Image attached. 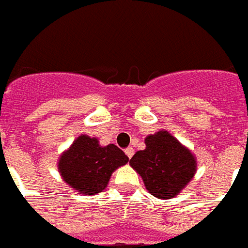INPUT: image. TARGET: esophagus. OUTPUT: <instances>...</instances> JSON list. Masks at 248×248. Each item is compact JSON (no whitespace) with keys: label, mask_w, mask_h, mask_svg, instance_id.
<instances>
[{"label":"esophagus","mask_w":248,"mask_h":248,"mask_svg":"<svg viewBox=\"0 0 248 248\" xmlns=\"http://www.w3.org/2000/svg\"><path fill=\"white\" fill-rule=\"evenodd\" d=\"M134 149H132V148H127V149H126V150H124V154H126V155H127L128 156V158H132V155H134Z\"/></svg>","instance_id":"1"}]
</instances>
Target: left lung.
Wrapping results in <instances>:
<instances>
[{"label":"left lung","mask_w":248,"mask_h":248,"mask_svg":"<svg viewBox=\"0 0 248 248\" xmlns=\"http://www.w3.org/2000/svg\"><path fill=\"white\" fill-rule=\"evenodd\" d=\"M145 145L131 158L130 166L140 174L149 194L163 200L176 197L194 178L196 156L167 130L148 135Z\"/></svg>","instance_id":"1"}]
</instances>
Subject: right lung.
<instances>
[{
	"label": "right lung",
	"instance_id": "add662e5",
	"mask_svg": "<svg viewBox=\"0 0 248 248\" xmlns=\"http://www.w3.org/2000/svg\"><path fill=\"white\" fill-rule=\"evenodd\" d=\"M128 156L114 144L102 146L96 138L80 135L58 158L62 180L81 195L106 190L112 173L127 164Z\"/></svg>",
	"mask_w": 248,
	"mask_h": 248
}]
</instances>
